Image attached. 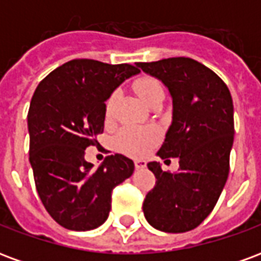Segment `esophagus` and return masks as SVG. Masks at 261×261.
<instances>
[{"instance_id": "1", "label": "esophagus", "mask_w": 261, "mask_h": 261, "mask_svg": "<svg viewBox=\"0 0 261 261\" xmlns=\"http://www.w3.org/2000/svg\"><path fill=\"white\" fill-rule=\"evenodd\" d=\"M134 165H136V169H144L147 166V161H144V159H136Z\"/></svg>"}]
</instances>
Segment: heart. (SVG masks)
<instances>
[{"label": "heart", "instance_id": "obj_1", "mask_svg": "<svg viewBox=\"0 0 261 261\" xmlns=\"http://www.w3.org/2000/svg\"><path fill=\"white\" fill-rule=\"evenodd\" d=\"M133 88L138 96L141 97L142 102H145L148 106H151L156 100H164L165 91L161 81L153 78L151 75H142L137 78L133 84ZM117 95L112 93L105 105V116L106 119H110L113 114L114 105H116ZM158 140V133L152 127H134L128 125L119 131L116 136V144L119 149L123 152L133 155V156H141L147 152L149 148Z\"/></svg>", "mask_w": 261, "mask_h": 261}]
</instances>
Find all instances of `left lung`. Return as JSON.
I'll return each mask as SVG.
<instances>
[{
	"label": "left lung",
	"instance_id": "left-lung-1",
	"mask_svg": "<svg viewBox=\"0 0 261 261\" xmlns=\"http://www.w3.org/2000/svg\"><path fill=\"white\" fill-rule=\"evenodd\" d=\"M137 67L169 89L173 121L156 155L179 158V170L173 173L164 172L158 162L148 164L156 181L145 196L144 215L155 229L187 232L213 211L229 175L235 134L232 96L213 69L189 57Z\"/></svg>",
	"mask_w": 261,
	"mask_h": 261
}]
</instances>
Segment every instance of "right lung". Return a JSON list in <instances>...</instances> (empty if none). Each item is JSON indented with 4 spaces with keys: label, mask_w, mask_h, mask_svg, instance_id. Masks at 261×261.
<instances>
[{
    "label": "right lung",
    "mask_w": 261,
    "mask_h": 261,
    "mask_svg": "<svg viewBox=\"0 0 261 261\" xmlns=\"http://www.w3.org/2000/svg\"><path fill=\"white\" fill-rule=\"evenodd\" d=\"M136 65L71 60L40 81L28 112L29 161L35 185L51 218L71 230L95 229L108 219L112 192L130 177L134 162L109 155L93 169L85 149L99 145L105 105Z\"/></svg>",
    "instance_id": "1"
}]
</instances>
